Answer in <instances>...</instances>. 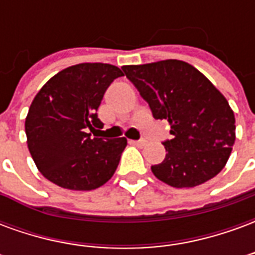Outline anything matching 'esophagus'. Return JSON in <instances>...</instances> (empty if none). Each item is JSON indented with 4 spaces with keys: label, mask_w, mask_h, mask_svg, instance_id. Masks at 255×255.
Listing matches in <instances>:
<instances>
[{
    "label": "esophagus",
    "mask_w": 255,
    "mask_h": 255,
    "mask_svg": "<svg viewBox=\"0 0 255 255\" xmlns=\"http://www.w3.org/2000/svg\"><path fill=\"white\" fill-rule=\"evenodd\" d=\"M129 143L135 144V146H138V147H143L144 144H146V140H144V139H139V140H129Z\"/></svg>",
    "instance_id": "obj_1"
}]
</instances>
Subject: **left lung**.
I'll return each instance as SVG.
<instances>
[{"label":"left lung","mask_w":255,"mask_h":255,"mask_svg":"<svg viewBox=\"0 0 255 255\" xmlns=\"http://www.w3.org/2000/svg\"><path fill=\"white\" fill-rule=\"evenodd\" d=\"M150 106L168 120L172 139L151 172L172 187H195L219 173L235 142V116L228 101L205 75L180 60L122 68Z\"/></svg>","instance_id":"1"}]
</instances>
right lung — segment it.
<instances>
[{"instance_id":"obj_1","label":"right lung","mask_w":255,"mask_h":255,"mask_svg":"<svg viewBox=\"0 0 255 255\" xmlns=\"http://www.w3.org/2000/svg\"><path fill=\"white\" fill-rule=\"evenodd\" d=\"M124 73L104 63L72 65L39 90L25 119L31 157L47 180L60 187L90 191L116 172L126 138H93L102 128L97 111L106 89Z\"/></svg>"}]
</instances>
